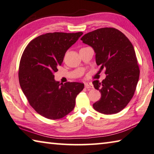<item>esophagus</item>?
<instances>
[{
	"instance_id": "34e87169",
	"label": "esophagus",
	"mask_w": 154,
	"mask_h": 154,
	"mask_svg": "<svg viewBox=\"0 0 154 154\" xmlns=\"http://www.w3.org/2000/svg\"><path fill=\"white\" fill-rule=\"evenodd\" d=\"M85 88H87V89H91V88H94V86H93L91 84H90V83H85Z\"/></svg>"
}]
</instances>
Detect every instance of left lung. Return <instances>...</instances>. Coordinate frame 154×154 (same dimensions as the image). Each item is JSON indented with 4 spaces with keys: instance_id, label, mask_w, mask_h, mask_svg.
Returning a JSON list of instances; mask_svg holds the SVG:
<instances>
[{
    "instance_id": "8db88e82",
    "label": "left lung",
    "mask_w": 154,
    "mask_h": 154,
    "mask_svg": "<svg viewBox=\"0 0 154 154\" xmlns=\"http://www.w3.org/2000/svg\"><path fill=\"white\" fill-rule=\"evenodd\" d=\"M93 48L95 62L106 69V79L93 85L101 93V98L93 105L105 115L122 110L132 99L139 79L140 70L132 43L119 30L102 28L88 32L80 39Z\"/></svg>"
}]
</instances>
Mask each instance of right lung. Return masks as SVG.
<instances>
[{
  "instance_id": "obj_1",
  "label": "right lung",
  "mask_w": 154,
  "mask_h": 154,
  "mask_svg": "<svg viewBox=\"0 0 154 154\" xmlns=\"http://www.w3.org/2000/svg\"><path fill=\"white\" fill-rule=\"evenodd\" d=\"M83 33L49 32L32 39L20 62L19 82L30 105L38 114L59 119L72 112L75 97L84 89L80 82L63 84L54 80L67 50Z\"/></svg>"
}]
</instances>
